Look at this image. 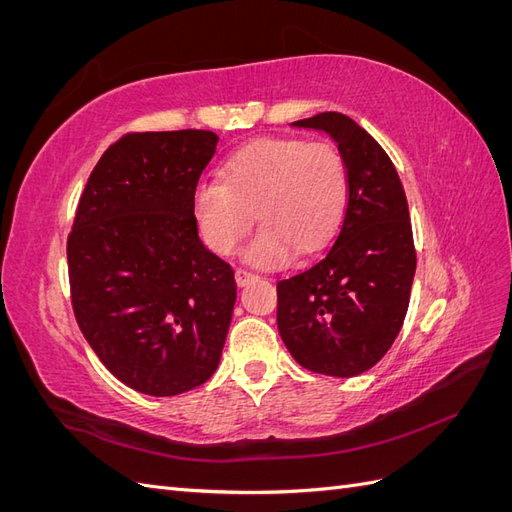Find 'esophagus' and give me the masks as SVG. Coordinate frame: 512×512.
Here are the masks:
<instances>
[{"label": "esophagus", "instance_id": "esophagus-1", "mask_svg": "<svg viewBox=\"0 0 512 512\" xmlns=\"http://www.w3.org/2000/svg\"><path fill=\"white\" fill-rule=\"evenodd\" d=\"M254 277H256V275H254L252 271H247V269H241V267H239V269L235 271V280H237V284H239V286H245L247 282H250V280H254Z\"/></svg>", "mask_w": 512, "mask_h": 512}]
</instances>
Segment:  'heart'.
Returning a JSON list of instances; mask_svg holds the SVG:
<instances>
[{
  "instance_id": "b5f03b06",
  "label": "heart",
  "mask_w": 512,
  "mask_h": 512,
  "mask_svg": "<svg viewBox=\"0 0 512 512\" xmlns=\"http://www.w3.org/2000/svg\"><path fill=\"white\" fill-rule=\"evenodd\" d=\"M348 198L342 153L331 143L267 138L243 147L222 168V181H200L192 209L200 235L215 254L228 256L254 224L262 222L245 258L277 267L312 252L331 237Z\"/></svg>"
}]
</instances>
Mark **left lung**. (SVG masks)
Here are the masks:
<instances>
[{
  "instance_id": "obj_1",
  "label": "left lung",
  "mask_w": 512,
  "mask_h": 512,
  "mask_svg": "<svg viewBox=\"0 0 512 512\" xmlns=\"http://www.w3.org/2000/svg\"><path fill=\"white\" fill-rule=\"evenodd\" d=\"M292 126L337 143L348 200L324 254L277 282V329L301 367L359 376L393 346L408 312L416 250L406 192L386 151L350 117L329 111Z\"/></svg>"
}]
</instances>
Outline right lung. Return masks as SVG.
Wrapping results in <instances>:
<instances>
[{"label":"right lung","mask_w":512,"mask_h":512,"mask_svg":"<svg viewBox=\"0 0 512 512\" xmlns=\"http://www.w3.org/2000/svg\"><path fill=\"white\" fill-rule=\"evenodd\" d=\"M209 130L128 132L91 170L68 235L76 322L111 374L170 397L218 369L235 271L198 239L192 194Z\"/></svg>","instance_id":"obj_1"}]
</instances>
